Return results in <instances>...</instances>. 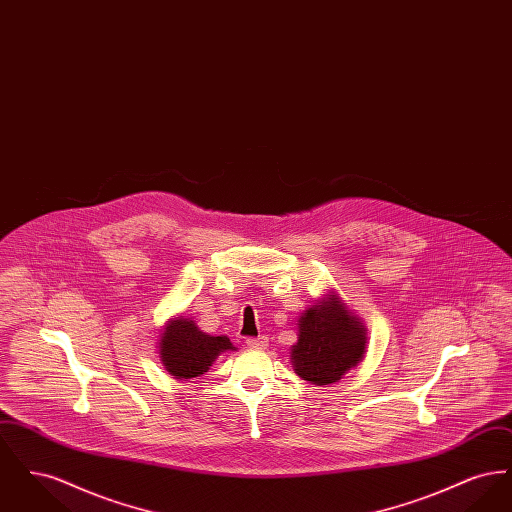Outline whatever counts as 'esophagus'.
<instances>
[{
	"instance_id": "34e87169",
	"label": "esophagus",
	"mask_w": 512,
	"mask_h": 512,
	"mask_svg": "<svg viewBox=\"0 0 512 512\" xmlns=\"http://www.w3.org/2000/svg\"><path fill=\"white\" fill-rule=\"evenodd\" d=\"M245 345L249 349H265L267 347V338L259 336V338H245Z\"/></svg>"
}]
</instances>
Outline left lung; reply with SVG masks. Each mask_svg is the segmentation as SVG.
I'll list each match as a JSON object with an SVG mask.
<instances>
[{
    "label": "left lung",
    "mask_w": 512,
    "mask_h": 512,
    "mask_svg": "<svg viewBox=\"0 0 512 512\" xmlns=\"http://www.w3.org/2000/svg\"><path fill=\"white\" fill-rule=\"evenodd\" d=\"M366 328L334 292L299 318L297 343L292 347L295 374L311 384L328 386L363 361Z\"/></svg>",
    "instance_id": "obj_1"
}]
</instances>
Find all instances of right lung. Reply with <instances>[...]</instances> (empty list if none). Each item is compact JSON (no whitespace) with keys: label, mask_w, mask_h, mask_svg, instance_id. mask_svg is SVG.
<instances>
[{"label":"right lung","mask_w":512,"mask_h":512,"mask_svg":"<svg viewBox=\"0 0 512 512\" xmlns=\"http://www.w3.org/2000/svg\"><path fill=\"white\" fill-rule=\"evenodd\" d=\"M234 349L226 336H209L197 328L194 320L184 317L169 320L159 340V357L176 380L205 374L220 353Z\"/></svg>","instance_id":"right-lung-1"}]
</instances>
